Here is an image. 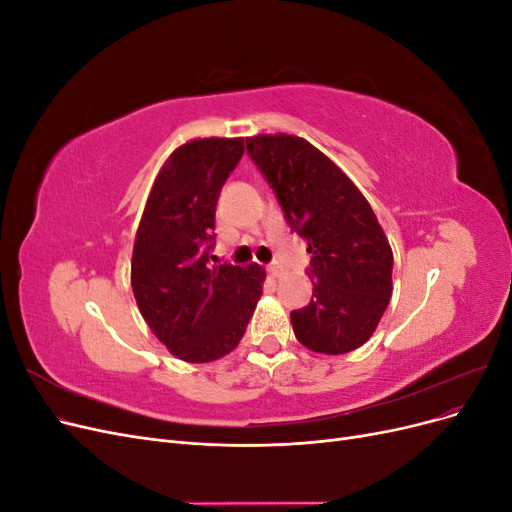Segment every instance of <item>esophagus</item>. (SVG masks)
Segmentation results:
<instances>
[{
    "mask_svg": "<svg viewBox=\"0 0 512 512\" xmlns=\"http://www.w3.org/2000/svg\"><path fill=\"white\" fill-rule=\"evenodd\" d=\"M267 271H269V275H271V277H280L284 269H282L280 265H277V262H273V265H269V267H267Z\"/></svg>",
    "mask_w": 512,
    "mask_h": 512,
    "instance_id": "1",
    "label": "esophagus"
}]
</instances>
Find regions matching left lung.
<instances>
[{
	"mask_svg": "<svg viewBox=\"0 0 512 512\" xmlns=\"http://www.w3.org/2000/svg\"><path fill=\"white\" fill-rule=\"evenodd\" d=\"M245 143L312 254L314 294L290 314L294 335L320 354L356 350L374 335L393 292V250L376 213L344 170L305 138L260 134Z\"/></svg>",
	"mask_w": 512,
	"mask_h": 512,
	"instance_id": "obj_1",
	"label": "left lung"
}]
</instances>
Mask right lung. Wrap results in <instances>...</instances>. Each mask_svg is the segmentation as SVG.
Wrapping results in <instances>:
<instances>
[{
    "label": "right lung",
    "instance_id": "add662e5",
    "mask_svg": "<svg viewBox=\"0 0 512 512\" xmlns=\"http://www.w3.org/2000/svg\"><path fill=\"white\" fill-rule=\"evenodd\" d=\"M245 151L243 138L177 147L149 192L132 252V290L160 342L188 363L235 350L262 294L258 265H211L215 207Z\"/></svg>",
    "mask_w": 512,
    "mask_h": 512
}]
</instances>
